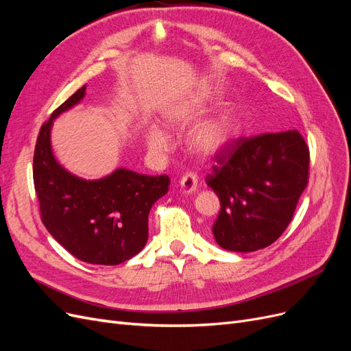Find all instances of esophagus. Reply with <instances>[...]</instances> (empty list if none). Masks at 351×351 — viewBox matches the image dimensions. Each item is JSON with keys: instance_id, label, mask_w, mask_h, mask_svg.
Segmentation results:
<instances>
[{"instance_id": "esophagus-1", "label": "esophagus", "mask_w": 351, "mask_h": 351, "mask_svg": "<svg viewBox=\"0 0 351 351\" xmlns=\"http://www.w3.org/2000/svg\"><path fill=\"white\" fill-rule=\"evenodd\" d=\"M197 183H199L197 174L189 171V173H186L182 177V180H180V187H182V190H183L184 193H192V192H195V190H196Z\"/></svg>"}]
</instances>
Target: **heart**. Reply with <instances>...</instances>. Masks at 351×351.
<instances>
[{
    "mask_svg": "<svg viewBox=\"0 0 351 351\" xmlns=\"http://www.w3.org/2000/svg\"><path fill=\"white\" fill-rule=\"evenodd\" d=\"M190 119L189 114H176L171 120L176 124L184 123ZM240 129V117L236 111L228 110L217 115L215 119L206 121L195 130L190 143L200 154H214L226 146ZM146 142L154 151L164 152L171 146L169 136L156 125H151L146 132Z\"/></svg>",
    "mask_w": 351,
    "mask_h": 351,
    "instance_id": "1",
    "label": "heart"
}]
</instances>
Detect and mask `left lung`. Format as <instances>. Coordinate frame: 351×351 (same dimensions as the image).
Here are the masks:
<instances>
[{"mask_svg": "<svg viewBox=\"0 0 351 351\" xmlns=\"http://www.w3.org/2000/svg\"><path fill=\"white\" fill-rule=\"evenodd\" d=\"M206 184L219 197L212 232L222 249L268 247L293 219L309 182L311 154L297 130L240 137L214 158Z\"/></svg>", "mask_w": 351, "mask_h": 351, "instance_id": "left-lung-1", "label": "left lung"}]
</instances>
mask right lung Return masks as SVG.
Segmentation results:
<instances>
[{
  "label": "right lung",
  "mask_w": 351,
  "mask_h": 351,
  "mask_svg": "<svg viewBox=\"0 0 351 351\" xmlns=\"http://www.w3.org/2000/svg\"><path fill=\"white\" fill-rule=\"evenodd\" d=\"M82 86L42 124L34 154V184L40 219L74 258L95 265H119L139 253L147 241V217L168 192L169 177L137 174L119 168L101 180L71 176L51 151L52 120L83 97Z\"/></svg>",
  "instance_id": "right-lung-1"
}]
</instances>
